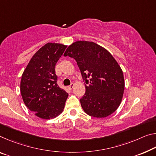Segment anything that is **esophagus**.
<instances>
[{"label": "esophagus", "mask_w": 156, "mask_h": 156, "mask_svg": "<svg viewBox=\"0 0 156 156\" xmlns=\"http://www.w3.org/2000/svg\"><path fill=\"white\" fill-rule=\"evenodd\" d=\"M73 86H74V84H73V83H71V85L69 86V88L71 89H71H72V88L73 87Z\"/></svg>", "instance_id": "esophagus-1"}]
</instances>
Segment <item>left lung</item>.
I'll return each instance as SVG.
<instances>
[{
    "label": "left lung",
    "instance_id": "left-lung-1",
    "mask_svg": "<svg viewBox=\"0 0 156 156\" xmlns=\"http://www.w3.org/2000/svg\"><path fill=\"white\" fill-rule=\"evenodd\" d=\"M64 55L75 59L85 82V94L80 99L85 112L104 118L115 112L122 102L125 83L122 69L110 52L92 41H78Z\"/></svg>",
    "mask_w": 156,
    "mask_h": 156
}]
</instances>
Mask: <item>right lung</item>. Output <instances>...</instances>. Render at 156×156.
Listing matches in <instances>:
<instances>
[{
	"label": "right lung",
	"instance_id": "obj_1",
	"mask_svg": "<svg viewBox=\"0 0 156 156\" xmlns=\"http://www.w3.org/2000/svg\"><path fill=\"white\" fill-rule=\"evenodd\" d=\"M66 47L47 43L36 52L22 74V98L27 108L39 118H55L65 108L68 93L57 84L55 67Z\"/></svg>",
	"mask_w": 156,
	"mask_h": 156
}]
</instances>
